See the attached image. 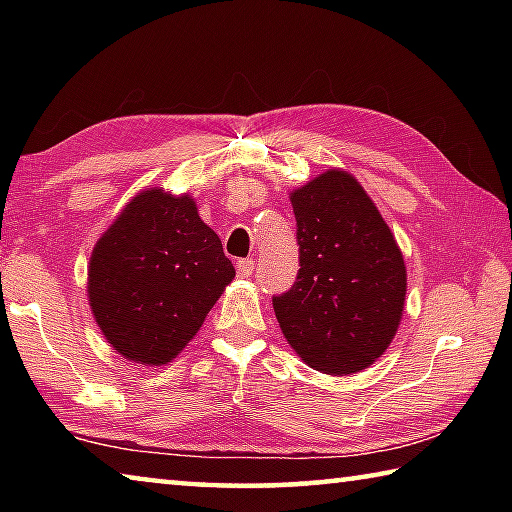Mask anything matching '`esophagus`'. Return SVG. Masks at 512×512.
I'll use <instances>...</instances> for the list:
<instances>
[{
    "mask_svg": "<svg viewBox=\"0 0 512 512\" xmlns=\"http://www.w3.org/2000/svg\"><path fill=\"white\" fill-rule=\"evenodd\" d=\"M253 268H255V262L250 257H246V259H239L237 262V273L241 275V277H250L253 275Z\"/></svg>",
    "mask_w": 512,
    "mask_h": 512,
    "instance_id": "obj_1",
    "label": "esophagus"
}]
</instances>
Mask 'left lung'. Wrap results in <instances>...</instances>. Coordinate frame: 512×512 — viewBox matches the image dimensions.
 Returning a JSON list of instances; mask_svg holds the SVG:
<instances>
[{
	"mask_svg": "<svg viewBox=\"0 0 512 512\" xmlns=\"http://www.w3.org/2000/svg\"><path fill=\"white\" fill-rule=\"evenodd\" d=\"M300 268L273 296L282 334L327 375L368 368L391 345L406 296V266L391 228L350 173H320L291 194Z\"/></svg>",
	"mask_w": 512,
	"mask_h": 512,
	"instance_id": "1",
	"label": "left lung"
}]
</instances>
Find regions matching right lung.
<instances>
[{"label":"right lung","instance_id":"obj_1","mask_svg":"<svg viewBox=\"0 0 512 512\" xmlns=\"http://www.w3.org/2000/svg\"><path fill=\"white\" fill-rule=\"evenodd\" d=\"M232 277L235 266L194 198L155 187L135 196L97 241L88 296L121 357L162 366L194 339Z\"/></svg>","mask_w":512,"mask_h":512}]
</instances>
